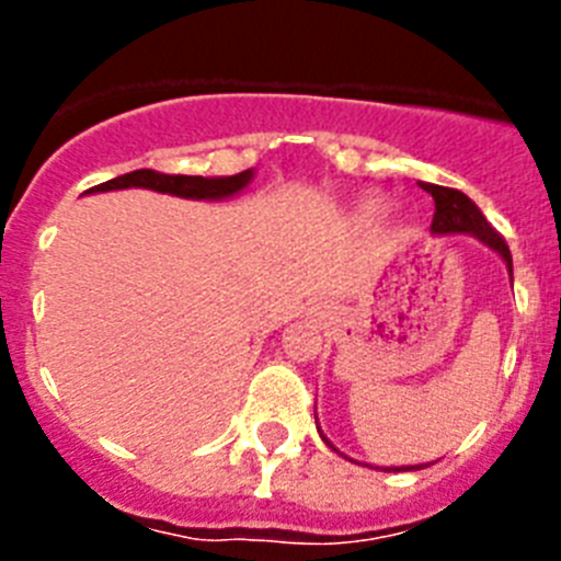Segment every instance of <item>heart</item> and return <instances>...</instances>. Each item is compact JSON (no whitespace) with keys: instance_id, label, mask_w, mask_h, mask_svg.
<instances>
[{"instance_id":"heart-1","label":"heart","mask_w":561,"mask_h":561,"mask_svg":"<svg viewBox=\"0 0 561 561\" xmlns=\"http://www.w3.org/2000/svg\"><path fill=\"white\" fill-rule=\"evenodd\" d=\"M362 210H365V213H379L381 210V202L379 199H365V202H362Z\"/></svg>"}]
</instances>
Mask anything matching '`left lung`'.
Returning <instances> with one entry per match:
<instances>
[{"label":"left lung","instance_id":"obj_1","mask_svg":"<svg viewBox=\"0 0 561 561\" xmlns=\"http://www.w3.org/2000/svg\"><path fill=\"white\" fill-rule=\"evenodd\" d=\"M424 191L430 193L435 199V216H433V225H430V230L435 232V236H453V232H466V236H474L480 238L485 247H492L494 252H497L500 257L505 261V266H508V272H512V250H508V244H505V238L500 236L497 230H494L489 221H485V216L480 213V207L474 205L466 193L455 191V187H444V185H433V182H419ZM320 438L325 440L331 447V440L325 438L323 433H320ZM393 469V466H390ZM388 469V472H390ZM404 472L408 469H424V466H401ZM393 472H399V466H396Z\"/></svg>","mask_w":561,"mask_h":561}]
</instances>
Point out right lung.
<instances>
[{
    "label": "right lung",
    "instance_id": "add662e5",
    "mask_svg": "<svg viewBox=\"0 0 561 561\" xmlns=\"http://www.w3.org/2000/svg\"><path fill=\"white\" fill-rule=\"evenodd\" d=\"M252 180L250 171H241L236 176H182V173H160L151 168H140V171L123 173L117 180H108L103 185L89 187L87 193L98 191H123V187H148L157 193H171V196H182V199H227L236 196L238 191H244Z\"/></svg>",
    "mask_w": 561,
    "mask_h": 561
}]
</instances>
